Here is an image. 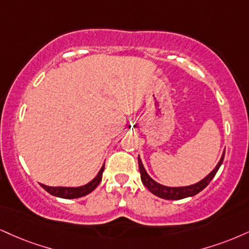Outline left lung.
Masks as SVG:
<instances>
[{
	"instance_id": "obj_1",
	"label": "left lung",
	"mask_w": 249,
	"mask_h": 249,
	"mask_svg": "<svg viewBox=\"0 0 249 249\" xmlns=\"http://www.w3.org/2000/svg\"><path fill=\"white\" fill-rule=\"evenodd\" d=\"M224 157H225V151L223 152V155H221L219 162L217 163V166L214 167V169L212 170L209 175H206L204 178L200 179V181L197 182V183L191 184V185H185V187H167V185L158 183V182L154 181V179L148 175L147 172H146L140 157H138V164H139L140 178H142V183L152 194L163 199L178 200V199L187 198V197H193L195 195L200 193L204 188L208 187V184L210 183L212 178H213L215 174H217L218 169L220 168L221 163H223L224 161Z\"/></svg>"
}]
</instances>
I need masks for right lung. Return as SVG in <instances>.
Instances as JSON below:
<instances>
[{"label": "right lung", "mask_w": 249, "mask_h": 249, "mask_svg": "<svg viewBox=\"0 0 249 249\" xmlns=\"http://www.w3.org/2000/svg\"><path fill=\"white\" fill-rule=\"evenodd\" d=\"M104 170V163L101 167L100 172L97 173V175L91 179L90 182L85 185H81V187H49V185L41 184V187L44 188L47 193L53 195L55 197H60V198L65 199H73V198H79V197H83L86 195L90 194L92 190L96 189L100 182L102 181V175H103Z\"/></svg>", "instance_id": "1"}]
</instances>
